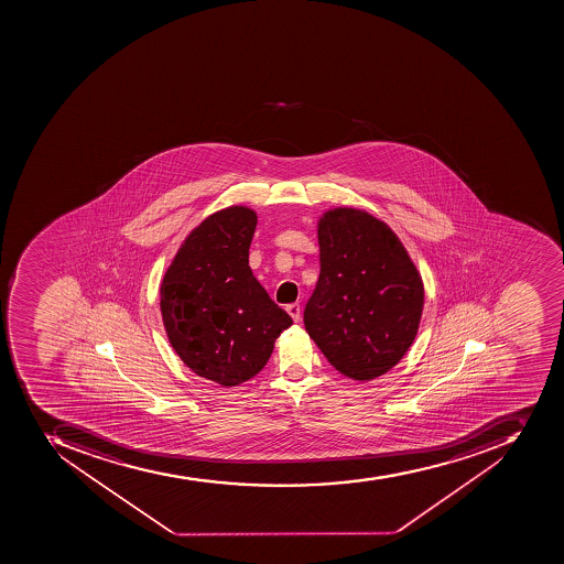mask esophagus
Returning <instances> with one entry per match:
<instances>
[{"label":"esophagus","mask_w":564,"mask_h":564,"mask_svg":"<svg viewBox=\"0 0 564 564\" xmlns=\"http://www.w3.org/2000/svg\"><path fill=\"white\" fill-rule=\"evenodd\" d=\"M285 311H288V314L293 317V321H300V317H302V306H300V303H291V305L285 306Z\"/></svg>","instance_id":"obj_1"}]
</instances>
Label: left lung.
Masks as SVG:
<instances>
[{"instance_id": "1", "label": "left lung", "mask_w": 564, "mask_h": 564, "mask_svg": "<svg viewBox=\"0 0 564 564\" xmlns=\"http://www.w3.org/2000/svg\"><path fill=\"white\" fill-rule=\"evenodd\" d=\"M317 238L321 273L303 314L306 332L338 372L379 378L416 337L422 276L395 232L361 209H329Z\"/></svg>"}]
</instances>
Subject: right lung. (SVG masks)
Returning a JSON list of instances; mask_svg holds the SVG:
<instances>
[{
    "label": "right lung",
    "mask_w": 564,
    "mask_h": 564,
    "mask_svg": "<svg viewBox=\"0 0 564 564\" xmlns=\"http://www.w3.org/2000/svg\"><path fill=\"white\" fill-rule=\"evenodd\" d=\"M258 215L231 206L186 236L160 288L169 341L200 378L238 387L261 372L293 319L249 267Z\"/></svg>",
    "instance_id": "add662e5"
}]
</instances>
